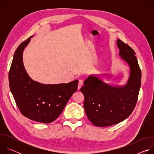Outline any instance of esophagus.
<instances>
[{"label": "esophagus", "instance_id": "obj_1", "mask_svg": "<svg viewBox=\"0 0 154 154\" xmlns=\"http://www.w3.org/2000/svg\"><path fill=\"white\" fill-rule=\"evenodd\" d=\"M83 81L82 80H79V83H78V89L79 90V89H80V88L82 86V85H83Z\"/></svg>", "mask_w": 154, "mask_h": 154}]
</instances>
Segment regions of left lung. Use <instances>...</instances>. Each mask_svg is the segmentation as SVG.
Listing matches in <instances>:
<instances>
[{
	"instance_id": "left-lung-1",
	"label": "left lung",
	"mask_w": 154,
	"mask_h": 154,
	"mask_svg": "<svg viewBox=\"0 0 154 154\" xmlns=\"http://www.w3.org/2000/svg\"><path fill=\"white\" fill-rule=\"evenodd\" d=\"M120 58L128 64V79L124 85L108 83L111 75L91 74L80 89L83 94L84 109L92 124L97 127L116 124L127 119L134 109L141 87V72L135 51L120 39H117Z\"/></svg>"
}]
</instances>
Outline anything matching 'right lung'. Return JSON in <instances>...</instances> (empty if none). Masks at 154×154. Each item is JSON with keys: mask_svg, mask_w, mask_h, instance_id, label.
Instances as JSON below:
<instances>
[{"mask_svg": "<svg viewBox=\"0 0 154 154\" xmlns=\"http://www.w3.org/2000/svg\"><path fill=\"white\" fill-rule=\"evenodd\" d=\"M33 36L22 42L15 51L9 72L10 88L24 116L36 122L51 123L60 115L77 91L78 80L68 83L44 84L31 79L25 69L23 57Z\"/></svg>", "mask_w": 154, "mask_h": 154, "instance_id": "right-lung-1", "label": "right lung"}]
</instances>
